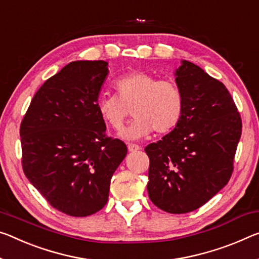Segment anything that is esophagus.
Masks as SVG:
<instances>
[{"instance_id": "1", "label": "esophagus", "mask_w": 259, "mask_h": 259, "mask_svg": "<svg viewBox=\"0 0 259 259\" xmlns=\"http://www.w3.org/2000/svg\"><path fill=\"white\" fill-rule=\"evenodd\" d=\"M139 149H141V146L137 145V144H133V143H129V144H128V150H129L130 152L138 151Z\"/></svg>"}]
</instances>
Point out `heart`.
Segmentation results:
<instances>
[{"mask_svg":"<svg viewBox=\"0 0 259 259\" xmlns=\"http://www.w3.org/2000/svg\"><path fill=\"white\" fill-rule=\"evenodd\" d=\"M115 96L101 97L97 108L106 124L121 130L128 109L134 121L122 131L126 139L144 137L152 131L168 134L180 124L184 113V96L171 79H159L150 73L135 70L113 81Z\"/></svg>","mask_w":259,"mask_h":259,"instance_id":"obj_1","label":"heart"}]
</instances>
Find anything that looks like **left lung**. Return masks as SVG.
<instances>
[{"instance_id": "8db88e82", "label": "left lung", "mask_w": 259, "mask_h": 259, "mask_svg": "<svg viewBox=\"0 0 259 259\" xmlns=\"http://www.w3.org/2000/svg\"><path fill=\"white\" fill-rule=\"evenodd\" d=\"M175 76L184 96L183 117L145 152L152 203L182 214L203 206L228 183L242 120L226 86L198 65L182 61Z\"/></svg>"}]
</instances>
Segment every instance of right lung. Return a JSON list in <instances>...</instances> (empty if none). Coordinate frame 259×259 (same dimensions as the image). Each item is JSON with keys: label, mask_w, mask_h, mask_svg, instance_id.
I'll list each match as a JSON object with an SVG mask.
<instances>
[{"label": "right lung", "mask_w": 259, "mask_h": 259, "mask_svg": "<svg viewBox=\"0 0 259 259\" xmlns=\"http://www.w3.org/2000/svg\"><path fill=\"white\" fill-rule=\"evenodd\" d=\"M105 61H75L47 79L20 123L23 170L53 207L88 217L108 200L110 180L128 152L106 135L97 108Z\"/></svg>", "instance_id": "obj_1"}]
</instances>
